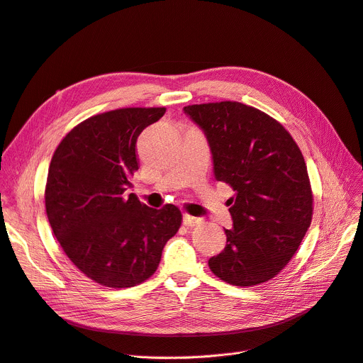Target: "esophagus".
Returning <instances> with one entry per match:
<instances>
[{
	"instance_id": "obj_1",
	"label": "esophagus",
	"mask_w": 363,
	"mask_h": 363,
	"mask_svg": "<svg viewBox=\"0 0 363 363\" xmlns=\"http://www.w3.org/2000/svg\"><path fill=\"white\" fill-rule=\"evenodd\" d=\"M182 223L186 227H194V225L201 223V219L197 218V216H191V215H188V213H184L182 215Z\"/></svg>"
}]
</instances>
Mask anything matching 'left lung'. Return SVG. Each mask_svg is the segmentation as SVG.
<instances>
[{
	"instance_id": "left-lung-1",
	"label": "left lung",
	"mask_w": 363,
	"mask_h": 363,
	"mask_svg": "<svg viewBox=\"0 0 363 363\" xmlns=\"http://www.w3.org/2000/svg\"><path fill=\"white\" fill-rule=\"evenodd\" d=\"M184 113L208 139L215 179L234 190L233 227L209 269L235 286L273 279L311 223L313 194L301 151L279 121L254 106L225 101L188 105Z\"/></svg>"
}]
</instances>
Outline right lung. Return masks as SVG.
Returning a JSON list of instances; mask_svg holds the SVG:
<instances>
[{
    "label": "right lung",
    "instance_id": "add662e5",
    "mask_svg": "<svg viewBox=\"0 0 363 363\" xmlns=\"http://www.w3.org/2000/svg\"><path fill=\"white\" fill-rule=\"evenodd\" d=\"M166 108H121L93 116L56 148L45 184V212L68 258L108 288L151 277L181 211L148 208L128 190L138 170L136 140Z\"/></svg>",
    "mask_w": 363,
    "mask_h": 363
}]
</instances>
